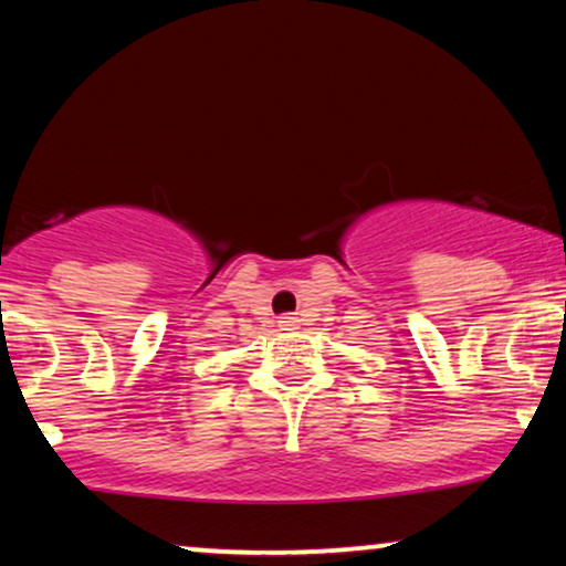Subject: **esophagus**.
Listing matches in <instances>:
<instances>
[{
	"label": "esophagus",
	"mask_w": 566,
	"mask_h": 566,
	"mask_svg": "<svg viewBox=\"0 0 566 566\" xmlns=\"http://www.w3.org/2000/svg\"><path fill=\"white\" fill-rule=\"evenodd\" d=\"M277 324H281L283 329H296L298 327V316L285 314V316H281V319H277Z\"/></svg>",
	"instance_id": "esophagus-1"
}]
</instances>
